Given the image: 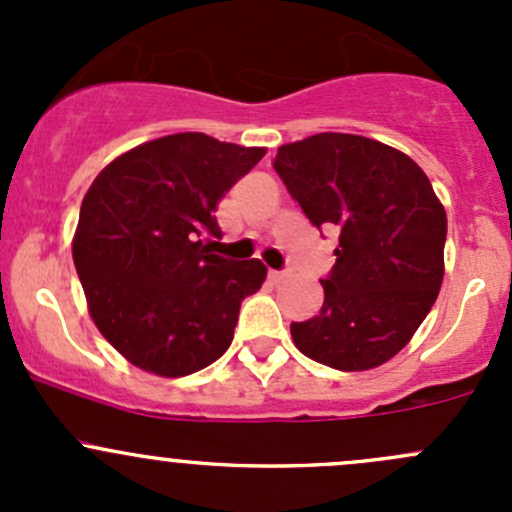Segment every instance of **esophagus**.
<instances>
[{
	"instance_id": "obj_1",
	"label": "esophagus",
	"mask_w": 512,
	"mask_h": 512,
	"mask_svg": "<svg viewBox=\"0 0 512 512\" xmlns=\"http://www.w3.org/2000/svg\"><path fill=\"white\" fill-rule=\"evenodd\" d=\"M270 280H272V282L287 280V272H285V270H270Z\"/></svg>"
}]
</instances>
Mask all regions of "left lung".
<instances>
[{
	"label": "left lung",
	"mask_w": 512,
	"mask_h": 512,
	"mask_svg": "<svg viewBox=\"0 0 512 512\" xmlns=\"http://www.w3.org/2000/svg\"><path fill=\"white\" fill-rule=\"evenodd\" d=\"M314 227H334L337 262L317 317L292 322L309 359L366 371L396 356L431 312L443 282L446 210L421 168L352 133H317L272 160Z\"/></svg>",
	"instance_id": "8db88e82"
}]
</instances>
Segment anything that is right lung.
Here are the masks:
<instances>
[{"mask_svg": "<svg viewBox=\"0 0 512 512\" xmlns=\"http://www.w3.org/2000/svg\"><path fill=\"white\" fill-rule=\"evenodd\" d=\"M262 156L265 148L175 133L123 153L91 183L74 265L98 332L138 369L188 376L230 347L242 299L267 270L204 242L223 237L215 205Z\"/></svg>", "mask_w": 512, "mask_h": 512, "instance_id": "obj_1", "label": "right lung"}]
</instances>
